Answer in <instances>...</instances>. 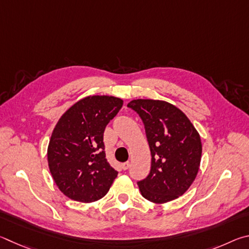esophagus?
<instances>
[{"label": "esophagus", "instance_id": "esophagus-1", "mask_svg": "<svg viewBox=\"0 0 249 249\" xmlns=\"http://www.w3.org/2000/svg\"><path fill=\"white\" fill-rule=\"evenodd\" d=\"M129 167H130V162H125V163L122 164V168H124V171H125V169H128Z\"/></svg>", "mask_w": 249, "mask_h": 249}]
</instances>
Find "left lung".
<instances>
[{
  "mask_svg": "<svg viewBox=\"0 0 249 249\" xmlns=\"http://www.w3.org/2000/svg\"><path fill=\"white\" fill-rule=\"evenodd\" d=\"M128 107L144 124L151 151V171L138 182L141 195L165 203L184 195L197 176L202 144L197 130L179 108L164 100L133 99Z\"/></svg>",
  "mask_w": 249,
  "mask_h": 249,
  "instance_id": "8db88e82",
  "label": "left lung"
}]
</instances>
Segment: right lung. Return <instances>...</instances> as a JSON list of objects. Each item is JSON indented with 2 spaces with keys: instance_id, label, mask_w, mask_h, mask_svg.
<instances>
[{
  "instance_id": "1",
  "label": "right lung",
  "mask_w": 249,
  "mask_h": 249,
  "mask_svg": "<svg viewBox=\"0 0 249 249\" xmlns=\"http://www.w3.org/2000/svg\"><path fill=\"white\" fill-rule=\"evenodd\" d=\"M124 100L95 95L78 100L55 124L48 145V165L61 193L94 202L108 193L118 175L106 160L104 131Z\"/></svg>"
}]
</instances>
